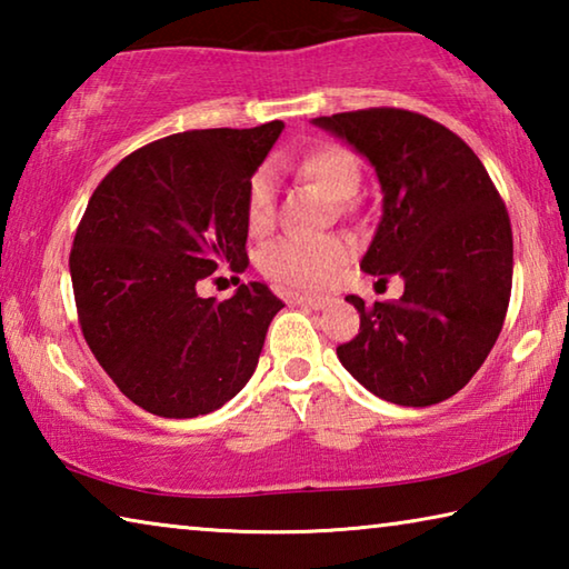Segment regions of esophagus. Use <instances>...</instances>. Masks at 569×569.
I'll use <instances>...</instances> for the list:
<instances>
[{
    "instance_id": "obj_1",
    "label": "esophagus",
    "mask_w": 569,
    "mask_h": 569,
    "mask_svg": "<svg viewBox=\"0 0 569 569\" xmlns=\"http://www.w3.org/2000/svg\"><path fill=\"white\" fill-rule=\"evenodd\" d=\"M288 303L301 306V308H311V311H321L331 303V298H321V296H288Z\"/></svg>"
}]
</instances>
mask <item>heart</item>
Masks as SVG:
<instances>
[{"label":"heart","instance_id":"1","mask_svg":"<svg viewBox=\"0 0 569 569\" xmlns=\"http://www.w3.org/2000/svg\"><path fill=\"white\" fill-rule=\"evenodd\" d=\"M298 172L326 192L333 203H349L361 188V166L351 150L341 146H319L298 162ZM276 213V178L271 168H258L246 188V218L253 233L271 226ZM349 258L346 240L323 238H281L261 258L263 273L276 283L296 291H319L339 276Z\"/></svg>","mask_w":569,"mask_h":569}]
</instances>
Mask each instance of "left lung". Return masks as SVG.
Returning <instances> with one entry per match:
<instances>
[{
    "label": "left lung",
    "instance_id": "1",
    "mask_svg": "<svg viewBox=\"0 0 569 569\" xmlns=\"http://www.w3.org/2000/svg\"><path fill=\"white\" fill-rule=\"evenodd\" d=\"M369 160L381 220L361 271L403 296L346 301L361 313L343 369L399 407H431L467 387L492 351L512 293V228L485 166L465 140L419 112L371 108L313 118Z\"/></svg>",
    "mask_w": 569,
    "mask_h": 569
}]
</instances>
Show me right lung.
I'll return each mask as SVG.
<instances>
[{"instance_id": "right-lung-1", "label": "right lung", "mask_w": 569, "mask_h": 569, "mask_svg": "<svg viewBox=\"0 0 569 569\" xmlns=\"http://www.w3.org/2000/svg\"><path fill=\"white\" fill-rule=\"evenodd\" d=\"M283 130H188L120 160L92 192L70 276L84 341L140 409L192 419L253 377L283 301L240 283L228 301L196 286L248 266L246 188Z\"/></svg>"}]
</instances>
